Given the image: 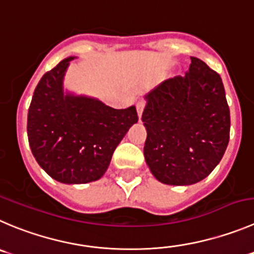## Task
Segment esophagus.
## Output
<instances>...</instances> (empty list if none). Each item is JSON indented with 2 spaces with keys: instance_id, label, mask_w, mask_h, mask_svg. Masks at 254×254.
Returning <instances> with one entry per match:
<instances>
[{
  "instance_id": "1",
  "label": "esophagus",
  "mask_w": 254,
  "mask_h": 254,
  "mask_svg": "<svg viewBox=\"0 0 254 254\" xmlns=\"http://www.w3.org/2000/svg\"><path fill=\"white\" fill-rule=\"evenodd\" d=\"M144 107H146V102H144V101H138V102L136 103V108H137V112H138L139 118H141L142 113H143Z\"/></svg>"
}]
</instances>
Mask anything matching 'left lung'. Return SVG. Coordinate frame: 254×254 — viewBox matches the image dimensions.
Returning <instances> with one entry per match:
<instances>
[{
  "mask_svg": "<svg viewBox=\"0 0 254 254\" xmlns=\"http://www.w3.org/2000/svg\"><path fill=\"white\" fill-rule=\"evenodd\" d=\"M146 98L143 153L152 175L173 186L204 180L229 141L231 116L221 76L190 57L185 76L167 79Z\"/></svg>",
  "mask_w": 254,
  "mask_h": 254,
  "instance_id": "8db88e82",
  "label": "left lung"
}]
</instances>
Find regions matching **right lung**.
I'll return each instance as SVG.
<instances>
[{"label":"right lung","instance_id":"1","mask_svg":"<svg viewBox=\"0 0 254 254\" xmlns=\"http://www.w3.org/2000/svg\"><path fill=\"white\" fill-rule=\"evenodd\" d=\"M73 57L46 72L28 108L27 136L38 165L68 185L97 181L132 125L136 107L115 110L93 98L64 95L62 79Z\"/></svg>","mask_w":254,"mask_h":254}]
</instances>
